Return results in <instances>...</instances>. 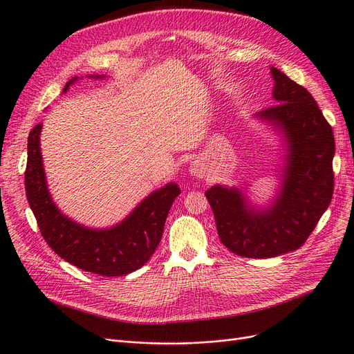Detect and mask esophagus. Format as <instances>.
I'll return each instance as SVG.
<instances>
[{"instance_id": "1", "label": "esophagus", "mask_w": 354, "mask_h": 354, "mask_svg": "<svg viewBox=\"0 0 354 354\" xmlns=\"http://www.w3.org/2000/svg\"><path fill=\"white\" fill-rule=\"evenodd\" d=\"M189 172L195 178H203L205 174V167L200 162H192V165L189 166Z\"/></svg>"}]
</instances>
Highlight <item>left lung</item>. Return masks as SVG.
I'll use <instances>...</instances> for the list:
<instances>
[{
	"mask_svg": "<svg viewBox=\"0 0 354 354\" xmlns=\"http://www.w3.org/2000/svg\"><path fill=\"white\" fill-rule=\"evenodd\" d=\"M271 77L277 104L255 116L274 125L286 141V166L276 200L258 210L238 188L214 185L205 191L221 243L246 258H272L299 250L334 192L331 125L305 87L274 67Z\"/></svg>",
	"mask_w": 354,
	"mask_h": 354,
	"instance_id": "obj_1",
	"label": "left lung"
}]
</instances>
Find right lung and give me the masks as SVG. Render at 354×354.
Here are the masks:
<instances>
[{
	"label": "right lung",
	"instance_id": "add662e5",
	"mask_svg": "<svg viewBox=\"0 0 354 354\" xmlns=\"http://www.w3.org/2000/svg\"><path fill=\"white\" fill-rule=\"evenodd\" d=\"M102 78L103 75H90ZM65 84L64 93L77 80ZM37 124L28 138L26 197L46 243L67 263L99 276L118 277L141 268L162 239L165 221L180 189L174 182L153 191L121 223L109 229H90L59 212L48 191Z\"/></svg>",
	"mask_w": 354,
	"mask_h": 354
}]
</instances>
